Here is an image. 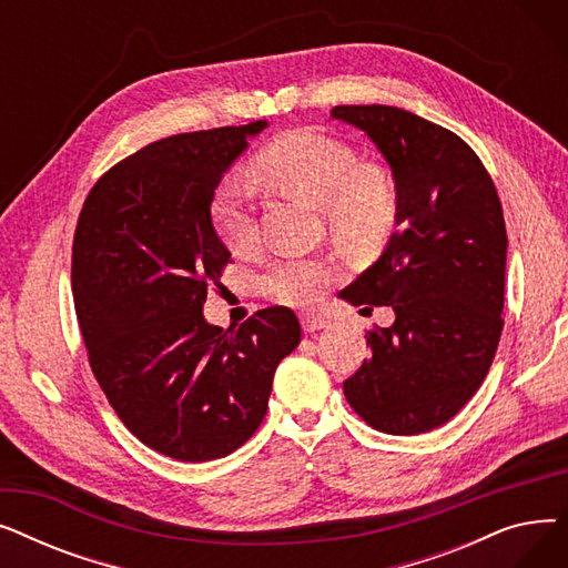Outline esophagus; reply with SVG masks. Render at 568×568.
I'll return each instance as SVG.
<instances>
[{
    "label": "esophagus",
    "instance_id": "esophagus-1",
    "mask_svg": "<svg viewBox=\"0 0 568 568\" xmlns=\"http://www.w3.org/2000/svg\"><path fill=\"white\" fill-rule=\"evenodd\" d=\"M326 324H329V322H326L322 315H315V313H302V326H304V332H308V334L324 329Z\"/></svg>",
    "mask_w": 568,
    "mask_h": 568
}]
</instances>
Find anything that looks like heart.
<instances>
[{
  "instance_id": "heart-1",
  "label": "heart",
  "mask_w": 568,
  "mask_h": 568,
  "mask_svg": "<svg viewBox=\"0 0 568 568\" xmlns=\"http://www.w3.org/2000/svg\"><path fill=\"white\" fill-rule=\"evenodd\" d=\"M262 182L322 209L336 242L373 246L396 221V184L392 172L359 161L356 149L338 138L302 129L281 135L253 163ZM212 219L234 253L257 244V216L251 189L227 179L212 202ZM332 266L313 257H285L264 274L266 292L292 306L315 304L329 285Z\"/></svg>"
}]
</instances>
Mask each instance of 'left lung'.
Here are the masks:
<instances>
[{"label": "left lung", "mask_w": 568, "mask_h": 568, "mask_svg": "<svg viewBox=\"0 0 568 568\" xmlns=\"http://www.w3.org/2000/svg\"><path fill=\"white\" fill-rule=\"evenodd\" d=\"M392 168L396 232L341 292L352 306H392L368 332L371 359L345 379L347 403L389 435L428 433L479 389L497 352L506 227L490 174L452 131L392 105H336Z\"/></svg>", "instance_id": "1"}]
</instances>
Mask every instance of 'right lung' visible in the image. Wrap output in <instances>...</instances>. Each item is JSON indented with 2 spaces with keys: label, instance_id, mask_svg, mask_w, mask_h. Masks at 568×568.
<instances>
[{
  "label": "right lung",
  "instance_id": "obj_1",
  "mask_svg": "<svg viewBox=\"0 0 568 568\" xmlns=\"http://www.w3.org/2000/svg\"><path fill=\"white\" fill-rule=\"evenodd\" d=\"M266 126L260 119L149 144L99 179L78 219L71 283L89 364L124 426L174 460L239 449L302 341L285 306L239 329L202 313L230 260L212 221L214 193Z\"/></svg>",
  "mask_w": 568,
  "mask_h": 568
}]
</instances>
